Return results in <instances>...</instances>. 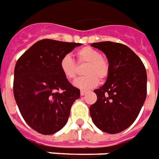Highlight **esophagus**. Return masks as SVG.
<instances>
[{
	"label": "esophagus",
	"mask_w": 159,
	"mask_h": 159,
	"mask_svg": "<svg viewBox=\"0 0 159 159\" xmlns=\"http://www.w3.org/2000/svg\"><path fill=\"white\" fill-rule=\"evenodd\" d=\"M86 91H84V90H81V91H80V95L81 96H85V94H86Z\"/></svg>",
	"instance_id": "obj_1"
}]
</instances>
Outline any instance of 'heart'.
Returning <instances> with one entry per match:
<instances>
[{"label": "heart", "instance_id": "b5f03b06", "mask_svg": "<svg viewBox=\"0 0 159 159\" xmlns=\"http://www.w3.org/2000/svg\"><path fill=\"white\" fill-rule=\"evenodd\" d=\"M78 65H85L83 73L85 76L74 82V85L81 89H91L98 84V80L103 81L110 74L109 61L101 55L99 50L90 46H85L76 51ZM60 69L64 77L73 80L79 74V67L70 56L66 55L60 61Z\"/></svg>", "mask_w": 159, "mask_h": 159}]
</instances>
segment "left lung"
<instances>
[{"instance_id":"obj_1","label":"left lung","mask_w":159,"mask_h":159,"mask_svg":"<svg viewBox=\"0 0 159 159\" xmlns=\"http://www.w3.org/2000/svg\"><path fill=\"white\" fill-rule=\"evenodd\" d=\"M92 46L106 55L110 74L104 85L94 90L98 99L90 107V115L100 130L117 134L134 123L146 100V67L139 56L122 43L107 41Z\"/></svg>"}]
</instances>
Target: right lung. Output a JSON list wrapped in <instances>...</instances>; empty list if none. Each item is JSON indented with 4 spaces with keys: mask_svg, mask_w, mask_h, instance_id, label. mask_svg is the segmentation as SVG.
<instances>
[{
    "mask_svg": "<svg viewBox=\"0 0 159 159\" xmlns=\"http://www.w3.org/2000/svg\"><path fill=\"white\" fill-rule=\"evenodd\" d=\"M81 43L42 39L24 53L14 68L13 95L24 120L42 134L67 123L72 104L80 97L60 69V61Z\"/></svg>",
    "mask_w": 159,
    "mask_h": 159,
    "instance_id": "1",
    "label": "right lung"
}]
</instances>
